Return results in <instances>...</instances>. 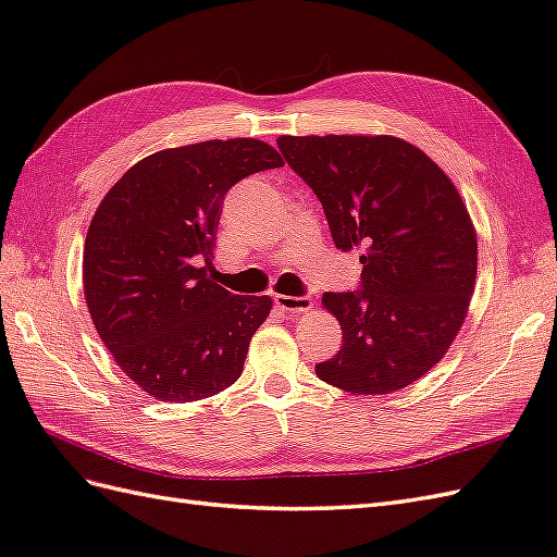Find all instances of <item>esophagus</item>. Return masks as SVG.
Masks as SVG:
<instances>
[{"instance_id":"34e87169","label":"esophagus","mask_w":557,"mask_h":557,"mask_svg":"<svg viewBox=\"0 0 557 557\" xmlns=\"http://www.w3.org/2000/svg\"><path fill=\"white\" fill-rule=\"evenodd\" d=\"M275 306L284 312H304L312 308L310 296H284V294H275Z\"/></svg>"}]
</instances>
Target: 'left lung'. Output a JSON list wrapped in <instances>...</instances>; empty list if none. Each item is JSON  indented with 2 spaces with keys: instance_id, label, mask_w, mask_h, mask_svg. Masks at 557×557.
<instances>
[{
  "instance_id": "obj_1",
  "label": "left lung",
  "mask_w": 557,
  "mask_h": 557,
  "mask_svg": "<svg viewBox=\"0 0 557 557\" xmlns=\"http://www.w3.org/2000/svg\"><path fill=\"white\" fill-rule=\"evenodd\" d=\"M277 148L318 195L336 249H362L358 289L322 296L344 344L315 374L358 395L409 386L447 352L473 296L478 239L459 193L395 136H280Z\"/></svg>"
}]
</instances>
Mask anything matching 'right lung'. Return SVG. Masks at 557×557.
<instances>
[{
	"instance_id": "right-lung-1",
	"label": "right lung",
	"mask_w": 557,
	"mask_h": 557,
	"mask_svg": "<svg viewBox=\"0 0 557 557\" xmlns=\"http://www.w3.org/2000/svg\"><path fill=\"white\" fill-rule=\"evenodd\" d=\"M282 164L256 138L169 148L134 164L96 209L84 296L112 358L157 400H205L245 369L273 301L209 280L213 231L235 183Z\"/></svg>"
}]
</instances>
